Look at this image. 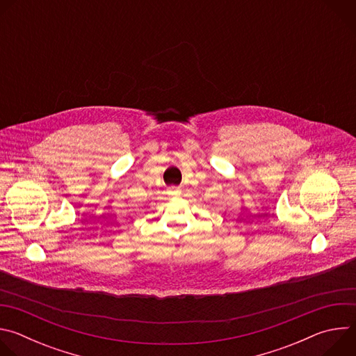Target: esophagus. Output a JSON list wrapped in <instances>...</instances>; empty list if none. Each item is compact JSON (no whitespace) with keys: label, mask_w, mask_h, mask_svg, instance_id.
Segmentation results:
<instances>
[{"label":"esophagus","mask_w":356,"mask_h":356,"mask_svg":"<svg viewBox=\"0 0 356 356\" xmlns=\"http://www.w3.org/2000/svg\"><path fill=\"white\" fill-rule=\"evenodd\" d=\"M172 193H173V195H180L181 194V191L179 188H175V187L172 188Z\"/></svg>","instance_id":"obj_1"}]
</instances>
